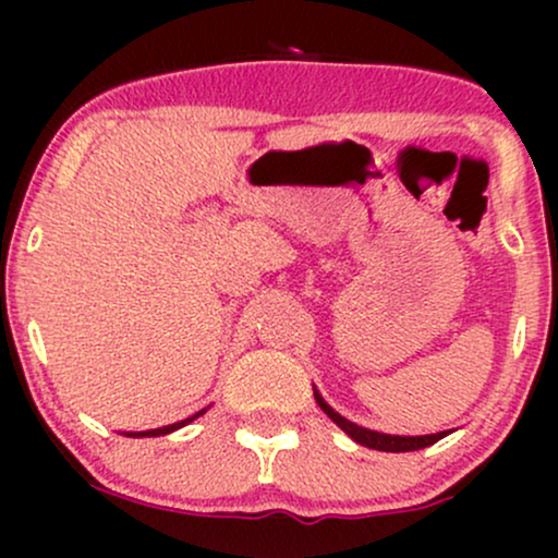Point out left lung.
Returning <instances> with one entry per match:
<instances>
[{
    "label": "left lung",
    "mask_w": 558,
    "mask_h": 558,
    "mask_svg": "<svg viewBox=\"0 0 558 558\" xmlns=\"http://www.w3.org/2000/svg\"><path fill=\"white\" fill-rule=\"evenodd\" d=\"M315 401L319 403V409H323L328 417L336 422L341 430L349 435L354 444L360 446H367V448H375V451H390V453H401V451H420V448H427L433 444H438L440 438H446L448 430L444 433H433V435H388V433H377V430H369V427H362L356 425V422L341 417V414L336 412V409L330 407L328 401L319 396V390L315 388Z\"/></svg>",
    "instance_id": "left-lung-1"
}]
</instances>
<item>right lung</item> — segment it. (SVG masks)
Wrapping results in <instances>:
<instances>
[{"label":"right lung","instance_id":"right-lung-1","mask_svg":"<svg viewBox=\"0 0 558 558\" xmlns=\"http://www.w3.org/2000/svg\"><path fill=\"white\" fill-rule=\"evenodd\" d=\"M204 412H207V409H202V412L191 414V417H185V420H181V422H172V425L157 427V430H144V433H125V435H131V438H157V435H168V433H175V430H181V427L189 425V422H194L196 417H202Z\"/></svg>","mask_w":558,"mask_h":558}]
</instances>
